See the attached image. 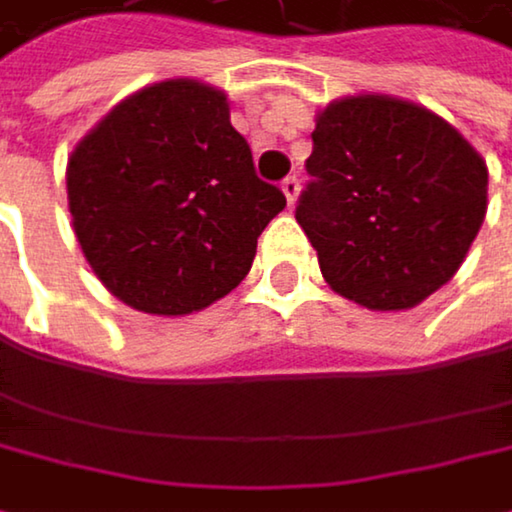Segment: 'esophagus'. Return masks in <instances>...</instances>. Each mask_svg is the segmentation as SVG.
<instances>
[{"label": "esophagus", "mask_w": 512, "mask_h": 512, "mask_svg": "<svg viewBox=\"0 0 512 512\" xmlns=\"http://www.w3.org/2000/svg\"><path fill=\"white\" fill-rule=\"evenodd\" d=\"M282 194H285L288 206L297 203V194H300V181H297V175H288V178L282 181Z\"/></svg>", "instance_id": "1"}]
</instances>
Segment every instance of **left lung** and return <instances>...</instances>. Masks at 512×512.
<instances>
[{
  "label": "left lung",
  "instance_id": "8db88e82",
  "mask_svg": "<svg viewBox=\"0 0 512 512\" xmlns=\"http://www.w3.org/2000/svg\"><path fill=\"white\" fill-rule=\"evenodd\" d=\"M297 224L324 282L379 312L443 288L486 218L489 169L428 108L382 93L318 112Z\"/></svg>",
  "mask_w": 512,
  "mask_h": 512
}]
</instances>
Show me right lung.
<instances>
[{
  "label": "right lung",
  "mask_w": 512,
  "mask_h": 512,
  "mask_svg": "<svg viewBox=\"0 0 512 512\" xmlns=\"http://www.w3.org/2000/svg\"><path fill=\"white\" fill-rule=\"evenodd\" d=\"M78 245L99 282L151 315H191L251 270L285 194L254 175L227 96L169 78L127 96L66 166Z\"/></svg>",
  "instance_id": "1"
}]
</instances>
